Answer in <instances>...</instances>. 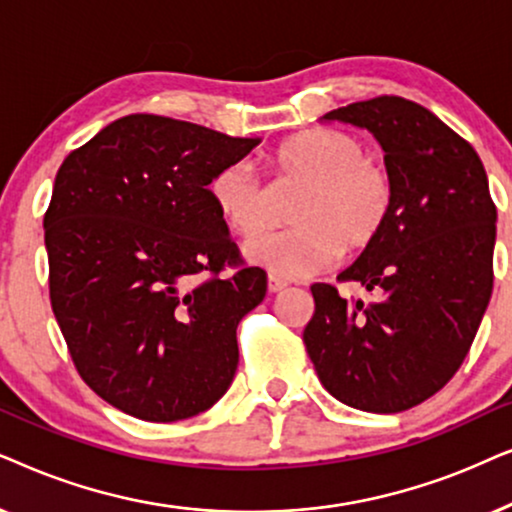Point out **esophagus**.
Returning <instances> with one entry per match:
<instances>
[{
  "mask_svg": "<svg viewBox=\"0 0 512 512\" xmlns=\"http://www.w3.org/2000/svg\"><path fill=\"white\" fill-rule=\"evenodd\" d=\"M267 288H269L271 295H276V292H283L285 288H288V283H283L281 278H274V276H269V283H267Z\"/></svg>",
  "mask_w": 512,
  "mask_h": 512,
  "instance_id": "34e87169",
  "label": "esophagus"
}]
</instances>
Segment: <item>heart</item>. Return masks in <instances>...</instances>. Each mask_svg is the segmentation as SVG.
Masks as SVG:
<instances>
[{
	"label": "heart",
	"instance_id": "heart-1",
	"mask_svg": "<svg viewBox=\"0 0 512 512\" xmlns=\"http://www.w3.org/2000/svg\"><path fill=\"white\" fill-rule=\"evenodd\" d=\"M271 163L278 175L302 182L290 210L292 229L250 241L243 255L274 278H309L342 255H358L384 231L393 210V177L370 159L358 135L311 128L283 140ZM210 199L231 234L252 238L267 227V196L257 168L234 161L217 170Z\"/></svg>",
	"mask_w": 512,
	"mask_h": 512
}]
</instances>
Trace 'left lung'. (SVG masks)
<instances>
[{"instance_id": "obj_1", "label": "left lung", "mask_w": 512, "mask_h": 512, "mask_svg": "<svg viewBox=\"0 0 512 512\" xmlns=\"http://www.w3.org/2000/svg\"><path fill=\"white\" fill-rule=\"evenodd\" d=\"M320 121L374 135L393 177V210L377 241L339 274L374 299L346 302L332 285H311L306 353L339 403L410 410L454 377L492 297L496 206L485 166L431 109L398 95Z\"/></svg>"}]
</instances>
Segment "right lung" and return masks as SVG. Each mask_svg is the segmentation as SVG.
<instances>
[{
    "instance_id": "1",
    "label": "right lung",
    "mask_w": 512,
    "mask_h": 512,
    "mask_svg": "<svg viewBox=\"0 0 512 512\" xmlns=\"http://www.w3.org/2000/svg\"><path fill=\"white\" fill-rule=\"evenodd\" d=\"M262 138L154 114L117 119L60 166L44 217L51 306L81 379L131 417L206 412L238 367L236 327L267 295L208 185Z\"/></svg>"
}]
</instances>
